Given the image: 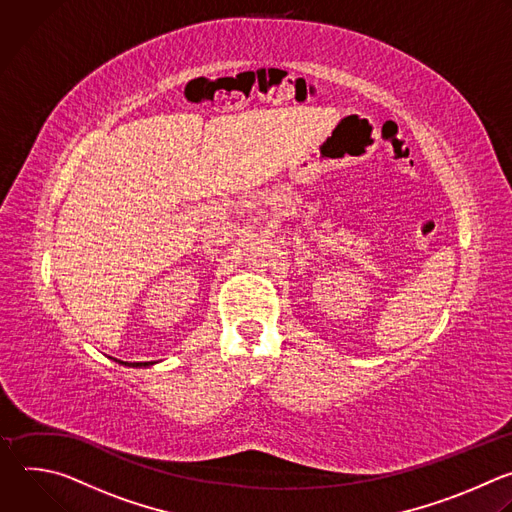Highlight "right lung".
<instances>
[{
    "mask_svg": "<svg viewBox=\"0 0 512 512\" xmlns=\"http://www.w3.org/2000/svg\"><path fill=\"white\" fill-rule=\"evenodd\" d=\"M117 361V359H115ZM121 365H129V367H149L153 365V361H139V363H127V361H119Z\"/></svg>",
    "mask_w": 512,
    "mask_h": 512,
    "instance_id": "obj_1",
    "label": "right lung"
}]
</instances>
